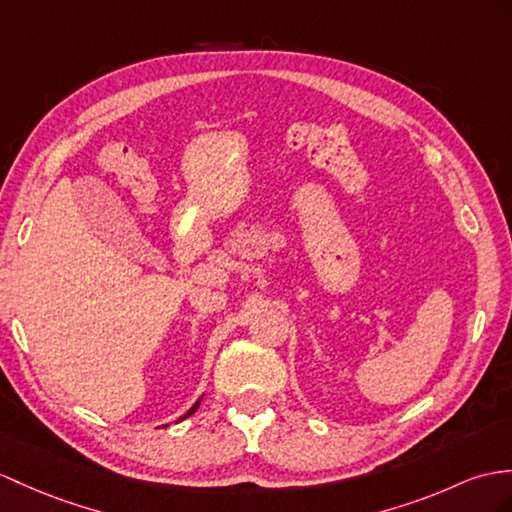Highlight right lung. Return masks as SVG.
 Returning <instances> with one entry per match:
<instances>
[{"mask_svg": "<svg viewBox=\"0 0 512 512\" xmlns=\"http://www.w3.org/2000/svg\"><path fill=\"white\" fill-rule=\"evenodd\" d=\"M202 400H204V395H202V397H199V400H197V402H195V404H193V406H191V408H189V410H186V413H184V415H182V417H180V419H176V423H180V421H184V419H186V417H191V415H193V413H195V410H197V408H199V404H202Z\"/></svg>", "mask_w": 512, "mask_h": 512, "instance_id": "1", "label": "right lung"}]
</instances>
